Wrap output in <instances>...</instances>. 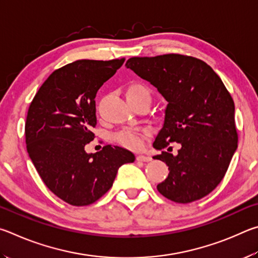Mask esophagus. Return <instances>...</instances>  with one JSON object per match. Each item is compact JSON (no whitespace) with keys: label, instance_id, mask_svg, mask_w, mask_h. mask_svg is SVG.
<instances>
[{"label":"esophagus","instance_id":"esophagus-1","mask_svg":"<svg viewBox=\"0 0 258 258\" xmlns=\"http://www.w3.org/2000/svg\"><path fill=\"white\" fill-rule=\"evenodd\" d=\"M136 160L138 162H150V161H152V157L147 156V155H137Z\"/></svg>","mask_w":258,"mask_h":258}]
</instances>
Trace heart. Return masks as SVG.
<instances>
[{
  "label": "heart",
  "instance_id": "1",
  "mask_svg": "<svg viewBox=\"0 0 258 258\" xmlns=\"http://www.w3.org/2000/svg\"><path fill=\"white\" fill-rule=\"evenodd\" d=\"M146 96L150 97V90L142 84H132L126 89V97ZM115 141L126 148L137 150L143 145V135L134 129H123L115 135Z\"/></svg>",
  "mask_w": 258,
  "mask_h": 258
}]
</instances>
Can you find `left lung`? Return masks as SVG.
I'll return each instance as SVG.
<instances>
[{
  "instance_id": "obj_1",
  "label": "left lung",
  "mask_w": 258,
  "mask_h": 258,
  "mask_svg": "<svg viewBox=\"0 0 258 258\" xmlns=\"http://www.w3.org/2000/svg\"><path fill=\"white\" fill-rule=\"evenodd\" d=\"M125 67L168 101L153 146L180 144L175 156L164 151L154 156L170 171L157 190L179 204L207 196L222 181L238 146L234 103L222 80L204 61L182 54L130 57Z\"/></svg>"
}]
</instances>
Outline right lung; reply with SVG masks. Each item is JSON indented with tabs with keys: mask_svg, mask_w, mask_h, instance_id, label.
<instances>
[{
	"mask_svg": "<svg viewBox=\"0 0 258 258\" xmlns=\"http://www.w3.org/2000/svg\"><path fill=\"white\" fill-rule=\"evenodd\" d=\"M78 60L44 81L31 101L25 124L27 152L43 182L72 206H87L112 187L117 169L133 163L135 155L119 146L105 145L87 154L95 138V97L101 86L123 64Z\"/></svg>",
	"mask_w": 258,
	"mask_h": 258,
	"instance_id": "right-lung-1",
	"label": "right lung"
}]
</instances>
